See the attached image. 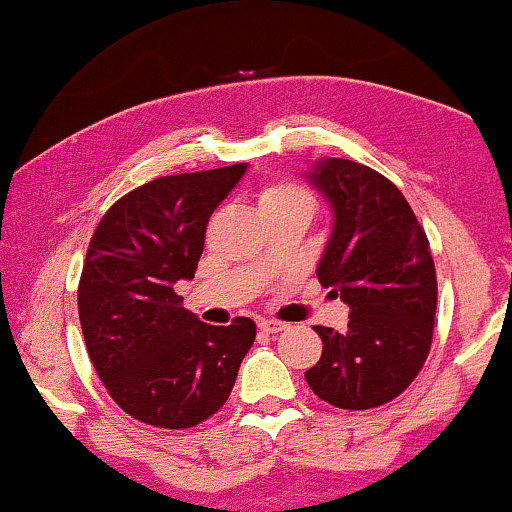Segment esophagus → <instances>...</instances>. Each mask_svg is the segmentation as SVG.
<instances>
[{
	"instance_id": "34e87169",
	"label": "esophagus",
	"mask_w": 512,
	"mask_h": 512,
	"mask_svg": "<svg viewBox=\"0 0 512 512\" xmlns=\"http://www.w3.org/2000/svg\"><path fill=\"white\" fill-rule=\"evenodd\" d=\"M258 327H261L263 332H282V330H287V323H282V320H261V323H258Z\"/></svg>"
}]
</instances>
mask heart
<instances>
[{"mask_svg":"<svg viewBox=\"0 0 512 512\" xmlns=\"http://www.w3.org/2000/svg\"><path fill=\"white\" fill-rule=\"evenodd\" d=\"M294 208H304V211H315V197L304 185L296 182H270L258 192V211L261 216H273V213L294 211Z\"/></svg>","mask_w":512,"mask_h":512,"instance_id":"heart-1","label":"heart"}]
</instances>
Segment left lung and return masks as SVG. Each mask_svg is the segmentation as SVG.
Masks as SVG:
<instances>
[{
	"instance_id": "left-lung-1",
	"label": "left lung",
	"mask_w": 512,
	"mask_h": 512,
	"mask_svg": "<svg viewBox=\"0 0 512 512\" xmlns=\"http://www.w3.org/2000/svg\"><path fill=\"white\" fill-rule=\"evenodd\" d=\"M308 180L334 213L318 280L351 313L344 334L315 327L323 356L306 382L337 408H377L415 380L430 353L437 313L430 242L399 187L377 170L325 159Z\"/></svg>"
}]
</instances>
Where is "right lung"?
I'll return each instance as SVG.
<instances>
[{
  "instance_id": "1",
  "label": "right lung",
  "mask_w": 512,
  "mask_h": 512,
  "mask_svg": "<svg viewBox=\"0 0 512 512\" xmlns=\"http://www.w3.org/2000/svg\"><path fill=\"white\" fill-rule=\"evenodd\" d=\"M246 163L156 178L113 204L90 239L78 287L85 346L125 413L163 430L211 418L235 387L256 323H201L173 285L192 280L206 225Z\"/></svg>"
}]
</instances>
